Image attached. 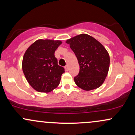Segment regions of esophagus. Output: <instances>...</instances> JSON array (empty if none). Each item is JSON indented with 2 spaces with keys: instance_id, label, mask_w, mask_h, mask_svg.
<instances>
[{
  "instance_id": "esophagus-1",
  "label": "esophagus",
  "mask_w": 135,
  "mask_h": 135,
  "mask_svg": "<svg viewBox=\"0 0 135 135\" xmlns=\"http://www.w3.org/2000/svg\"><path fill=\"white\" fill-rule=\"evenodd\" d=\"M65 70H66V71H69V66L66 65L65 66Z\"/></svg>"
}]
</instances>
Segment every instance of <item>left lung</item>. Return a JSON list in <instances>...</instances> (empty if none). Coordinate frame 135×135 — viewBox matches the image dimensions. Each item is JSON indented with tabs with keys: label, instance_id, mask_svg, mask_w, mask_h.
Returning <instances> with one entry per match:
<instances>
[{
	"label": "left lung",
	"instance_id": "obj_1",
	"mask_svg": "<svg viewBox=\"0 0 135 135\" xmlns=\"http://www.w3.org/2000/svg\"><path fill=\"white\" fill-rule=\"evenodd\" d=\"M76 56L79 73L74 77L78 87L85 91L99 88L107 75L110 57L101 43L87 34H80L66 42Z\"/></svg>",
	"mask_w": 135,
	"mask_h": 135
}]
</instances>
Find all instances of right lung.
Returning <instances> with one entry per match:
<instances>
[{
  "label": "right lung",
  "mask_w": 135,
  "mask_h": 135,
  "mask_svg": "<svg viewBox=\"0 0 135 135\" xmlns=\"http://www.w3.org/2000/svg\"><path fill=\"white\" fill-rule=\"evenodd\" d=\"M60 41L37 40L23 56L22 69L29 84L38 92L48 93L57 88L65 72L58 65L55 52Z\"/></svg>",
  "instance_id": "right-lung-1"
}]
</instances>
